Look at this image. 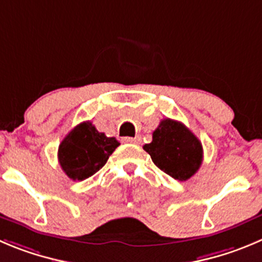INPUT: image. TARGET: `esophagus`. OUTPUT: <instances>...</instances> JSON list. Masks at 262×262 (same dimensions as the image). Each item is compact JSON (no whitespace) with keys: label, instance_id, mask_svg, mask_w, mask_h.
Listing matches in <instances>:
<instances>
[{"label":"esophagus","instance_id":"obj_1","mask_svg":"<svg viewBox=\"0 0 262 262\" xmlns=\"http://www.w3.org/2000/svg\"><path fill=\"white\" fill-rule=\"evenodd\" d=\"M123 141L126 143H136V145L141 143V138L139 137H124Z\"/></svg>","mask_w":262,"mask_h":262}]
</instances>
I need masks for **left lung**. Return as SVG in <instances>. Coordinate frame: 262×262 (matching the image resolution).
Here are the masks:
<instances>
[{
	"instance_id": "left-lung-1",
	"label": "left lung",
	"mask_w": 262,
	"mask_h": 262,
	"mask_svg": "<svg viewBox=\"0 0 262 262\" xmlns=\"http://www.w3.org/2000/svg\"><path fill=\"white\" fill-rule=\"evenodd\" d=\"M154 164L178 181H186L198 172L203 147L190 129L172 119L161 120L152 133V142L143 146Z\"/></svg>"
}]
</instances>
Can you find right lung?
Instances as JSON below:
<instances>
[{
    "label": "right lung",
    "mask_w": 262,
    "mask_h": 262,
    "mask_svg": "<svg viewBox=\"0 0 262 262\" xmlns=\"http://www.w3.org/2000/svg\"><path fill=\"white\" fill-rule=\"evenodd\" d=\"M119 145L115 137L99 133L90 121H84L63 139L58 148V160L71 180L84 181L106 164Z\"/></svg>",
    "instance_id": "right-lung-1"
}]
</instances>
